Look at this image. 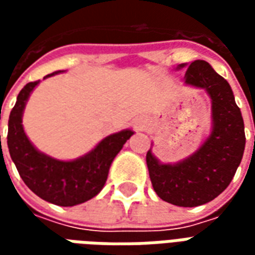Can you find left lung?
<instances>
[{"instance_id":"1","label":"left lung","mask_w":255,"mask_h":255,"mask_svg":"<svg viewBox=\"0 0 255 255\" xmlns=\"http://www.w3.org/2000/svg\"><path fill=\"white\" fill-rule=\"evenodd\" d=\"M184 67L180 64L177 68ZM184 83L208 91L212 132L194 154L177 164H161L151 150L146 154V162L153 188L162 201L194 208L213 201L230 186L243 157L246 136L231 86L206 61L190 64Z\"/></svg>"}]
</instances>
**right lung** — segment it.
Segmentation results:
<instances>
[{
	"label": "right lung",
	"instance_id": "1",
	"mask_svg": "<svg viewBox=\"0 0 255 255\" xmlns=\"http://www.w3.org/2000/svg\"><path fill=\"white\" fill-rule=\"evenodd\" d=\"M60 72L49 73L43 79ZM38 83L39 80L25 84L10 112L8 122L9 154L20 177L34 194L58 206H75L94 198L102 190L112 161L133 131L123 129L112 133L102 139L90 153L73 161H60L43 154L27 138L21 124L25 102Z\"/></svg>",
	"mask_w": 255,
	"mask_h": 255
}]
</instances>
